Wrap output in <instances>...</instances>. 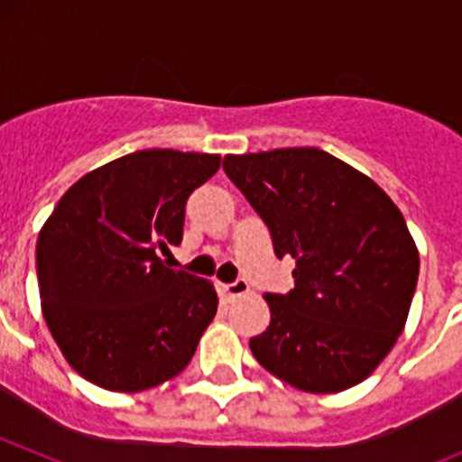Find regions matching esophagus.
<instances>
[{
  "mask_svg": "<svg viewBox=\"0 0 462 462\" xmlns=\"http://www.w3.org/2000/svg\"><path fill=\"white\" fill-rule=\"evenodd\" d=\"M219 291H222L224 298H226L228 303H231V300H236V298L247 296V293H250V282L236 280V282H231V284H219Z\"/></svg>",
  "mask_w": 462,
  "mask_h": 462,
  "instance_id": "34e87169",
  "label": "esophagus"
}]
</instances>
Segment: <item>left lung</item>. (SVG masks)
<instances>
[{"instance_id":"obj_1","label":"left lung","mask_w":462,"mask_h":462,"mask_svg":"<svg viewBox=\"0 0 462 462\" xmlns=\"http://www.w3.org/2000/svg\"><path fill=\"white\" fill-rule=\"evenodd\" d=\"M224 171L293 256V289L266 293L256 361L308 393L368 377L405 328L419 250L402 212L368 175L319 148L226 154Z\"/></svg>"}]
</instances>
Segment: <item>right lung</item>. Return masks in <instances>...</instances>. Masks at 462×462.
I'll return each mask as SVG.
<instances>
[{"instance_id":"obj_1","label":"right lung","mask_w":462,"mask_h":462,"mask_svg":"<svg viewBox=\"0 0 462 462\" xmlns=\"http://www.w3.org/2000/svg\"><path fill=\"white\" fill-rule=\"evenodd\" d=\"M219 154L138 150L89 171L60 199L36 243L43 319L80 377L138 393L187 368L217 312L210 282L157 250L182 243L191 191Z\"/></svg>"}]
</instances>
